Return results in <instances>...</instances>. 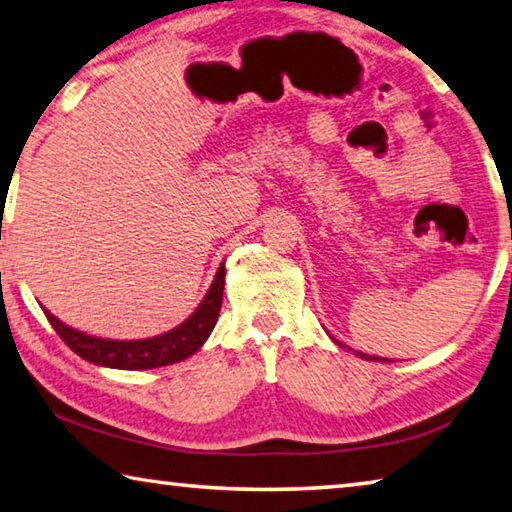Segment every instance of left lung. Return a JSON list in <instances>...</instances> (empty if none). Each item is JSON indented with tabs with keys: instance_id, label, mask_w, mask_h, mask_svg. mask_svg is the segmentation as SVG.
<instances>
[{
	"instance_id": "obj_1",
	"label": "left lung",
	"mask_w": 512,
	"mask_h": 512,
	"mask_svg": "<svg viewBox=\"0 0 512 512\" xmlns=\"http://www.w3.org/2000/svg\"><path fill=\"white\" fill-rule=\"evenodd\" d=\"M336 343H339V341H336ZM339 345H341V343H339ZM341 348H343V345H341ZM357 354H359L361 359H366V361H381L379 357H370V354H363V352H357Z\"/></svg>"
}]
</instances>
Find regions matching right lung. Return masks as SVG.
<instances>
[{
	"instance_id": "right-lung-1",
	"label": "right lung",
	"mask_w": 512,
	"mask_h": 512,
	"mask_svg": "<svg viewBox=\"0 0 512 512\" xmlns=\"http://www.w3.org/2000/svg\"><path fill=\"white\" fill-rule=\"evenodd\" d=\"M223 284H225V264L219 266L214 275V282L201 305L189 316L183 325L171 329L167 334L153 336V339L142 341H110L99 339V336L83 334L79 329L67 327L65 323L49 314L45 316L56 329V334L67 343V348L79 354L85 361L97 363L106 368H121V370H149L169 366V363L183 361L189 354H194L207 341V336L216 325L223 300Z\"/></svg>"
}]
</instances>
